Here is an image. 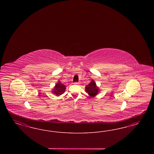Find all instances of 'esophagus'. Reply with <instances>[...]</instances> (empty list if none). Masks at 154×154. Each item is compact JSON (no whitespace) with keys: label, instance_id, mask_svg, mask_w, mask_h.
Here are the masks:
<instances>
[{"label":"esophagus","instance_id":"34e87169","mask_svg":"<svg viewBox=\"0 0 154 154\" xmlns=\"http://www.w3.org/2000/svg\"><path fill=\"white\" fill-rule=\"evenodd\" d=\"M74 84L78 85V84H79V82H74Z\"/></svg>","mask_w":154,"mask_h":154}]
</instances>
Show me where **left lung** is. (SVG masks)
<instances>
[{"label":"left lung","instance_id":"obj_1","mask_svg":"<svg viewBox=\"0 0 154 154\" xmlns=\"http://www.w3.org/2000/svg\"><path fill=\"white\" fill-rule=\"evenodd\" d=\"M85 91L87 93H88L89 96L94 97L99 93V89L98 87H97L95 82L94 80H92L91 82L85 87Z\"/></svg>","mask_w":154,"mask_h":154}]
</instances>
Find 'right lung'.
<instances>
[{
    "label": "right lung",
    "instance_id": "1",
    "mask_svg": "<svg viewBox=\"0 0 154 154\" xmlns=\"http://www.w3.org/2000/svg\"><path fill=\"white\" fill-rule=\"evenodd\" d=\"M66 89V86L64 85L63 84H62L60 81L55 85V87L53 89L52 93L54 94L57 96H60L63 94L65 92V91Z\"/></svg>",
    "mask_w": 154,
    "mask_h": 154
}]
</instances>
